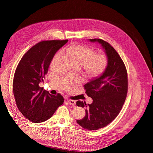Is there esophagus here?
<instances>
[{
    "label": "esophagus",
    "instance_id": "esophagus-1",
    "mask_svg": "<svg viewBox=\"0 0 153 153\" xmlns=\"http://www.w3.org/2000/svg\"><path fill=\"white\" fill-rule=\"evenodd\" d=\"M66 101L68 103V104H69V105H75L76 104V101L75 100L68 99V100H67Z\"/></svg>",
    "mask_w": 153,
    "mask_h": 153
}]
</instances>
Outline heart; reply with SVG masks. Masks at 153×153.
Listing matches in <instances>:
<instances>
[{"instance_id":"obj_1","label":"heart","mask_w":153,"mask_h":153,"mask_svg":"<svg viewBox=\"0 0 153 153\" xmlns=\"http://www.w3.org/2000/svg\"><path fill=\"white\" fill-rule=\"evenodd\" d=\"M74 63L85 66L87 71L92 75L102 72L107 65V58L103 54H95L93 49L85 46H71L68 49ZM63 51H59L57 57L62 55Z\"/></svg>"}]
</instances>
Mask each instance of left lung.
Returning <instances> with one entry per match:
<instances>
[{
  "instance_id": "obj_1",
  "label": "left lung",
  "mask_w": 153,
  "mask_h": 153,
  "mask_svg": "<svg viewBox=\"0 0 153 153\" xmlns=\"http://www.w3.org/2000/svg\"><path fill=\"white\" fill-rule=\"evenodd\" d=\"M100 44L107 57L102 74L84 85L86 93L93 99L91 104L77 101L78 107H86V115L77 123L83 128L96 130L106 126L119 114L128 90L127 72L124 63L110 44L100 39H88Z\"/></svg>"
}]
</instances>
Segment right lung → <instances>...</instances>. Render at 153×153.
I'll return each mask as SVG.
<instances>
[{"mask_svg":"<svg viewBox=\"0 0 153 153\" xmlns=\"http://www.w3.org/2000/svg\"><path fill=\"white\" fill-rule=\"evenodd\" d=\"M68 40L45 41L32 47L22 58L14 73L13 93L19 111L33 123H42L50 119L63 97L50 94L39 86L48 71L57 51Z\"/></svg>","mask_w":153,"mask_h":153,"instance_id":"add662e5","label":"right lung"}]
</instances>
